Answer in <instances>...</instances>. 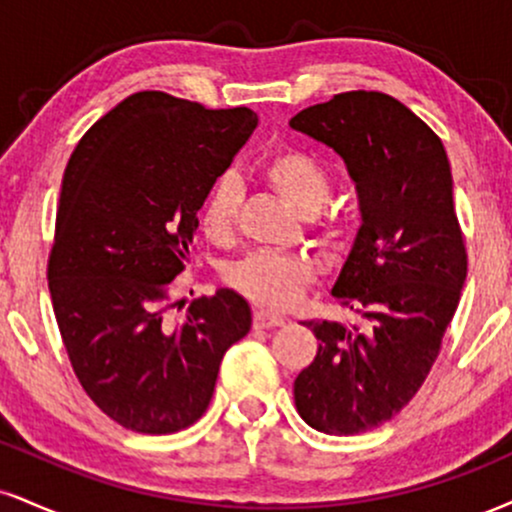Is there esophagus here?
Wrapping results in <instances>:
<instances>
[{
    "instance_id": "esophagus-1",
    "label": "esophagus",
    "mask_w": 512,
    "mask_h": 512,
    "mask_svg": "<svg viewBox=\"0 0 512 512\" xmlns=\"http://www.w3.org/2000/svg\"><path fill=\"white\" fill-rule=\"evenodd\" d=\"M252 322H255V329H276V326L286 324V317L272 310H257Z\"/></svg>"
}]
</instances>
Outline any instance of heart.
I'll return each mask as SVG.
<instances>
[{"mask_svg": "<svg viewBox=\"0 0 512 512\" xmlns=\"http://www.w3.org/2000/svg\"><path fill=\"white\" fill-rule=\"evenodd\" d=\"M262 174L276 193L298 214H315L331 195L329 169L303 150H279L262 166ZM243 188L233 174L221 176L205 197L200 209L202 231L212 240H226L238 224V209ZM326 236L338 231V221L324 214L319 221ZM317 267L303 255L281 252H252L231 264L226 279L245 298L269 307H291L303 298L305 288L315 281Z\"/></svg>", "mask_w": 512, "mask_h": 512, "instance_id": "obj_1", "label": "heart"}]
</instances>
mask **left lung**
Listing matches in <instances>:
<instances>
[{
  "instance_id": "obj_1",
  "label": "left lung",
  "mask_w": 512,
  "mask_h": 512,
  "mask_svg": "<svg viewBox=\"0 0 512 512\" xmlns=\"http://www.w3.org/2000/svg\"><path fill=\"white\" fill-rule=\"evenodd\" d=\"M291 128L338 152L355 181L362 224L331 295L369 322H305L319 348L295 408L317 432L360 434L420 391L458 310L467 252L451 164L439 135L384 92H341Z\"/></svg>"
}]
</instances>
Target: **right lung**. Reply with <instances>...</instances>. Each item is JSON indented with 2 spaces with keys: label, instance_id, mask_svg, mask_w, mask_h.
<instances>
[{
  "label": "right lung",
  "instance_id": "add662e5",
  "mask_svg": "<svg viewBox=\"0 0 512 512\" xmlns=\"http://www.w3.org/2000/svg\"><path fill=\"white\" fill-rule=\"evenodd\" d=\"M255 126L248 107L135 92L92 123L66 166L47 262L54 317L83 391L131 432L200 420L221 357L250 331L248 300L231 288L195 298L181 324L166 310L197 212Z\"/></svg>",
  "mask_w": 512,
  "mask_h": 512
}]
</instances>
